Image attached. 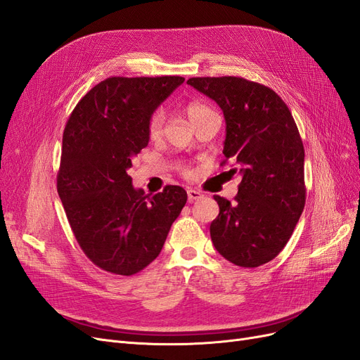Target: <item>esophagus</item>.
Returning <instances> with one entry per match:
<instances>
[{"label":"esophagus","instance_id":"obj_1","mask_svg":"<svg viewBox=\"0 0 360 360\" xmlns=\"http://www.w3.org/2000/svg\"><path fill=\"white\" fill-rule=\"evenodd\" d=\"M200 198H202V193L201 192L195 191V189H188V200L189 201H197Z\"/></svg>","mask_w":360,"mask_h":360}]
</instances>
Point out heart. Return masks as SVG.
I'll return each mask as SVG.
<instances>
[{
    "instance_id": "obj_1",
    "label": "heart",
    "mask_w": 360,
    "mask_h": 360,
    "mask_svg": "<svg viewBox=\"0 0 360 360\" xmlns=\"http://www.w3.org/2000/svg\"><path fill=\"white\" fill-rule=\"evenodd\" d=\"M217 114L212 106L201 103V102H191L186 106V115L189 117L191 123L192 124H197L201 120H204L205 117L209 115H214ZM163 123H165V114H163L162 110H158L153 112V115L150 117V122H148V135L151 138H156L160 135L162 132V127Z\"/></svg>"
}]
</instances>
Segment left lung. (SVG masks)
<instances>
[{"label": "left lung", "instance_id": "left-lung-1", "mask_svg": "<svg viewBox=\"0 0 360 360\" xmlns=\"http://www.w3.org/2000/svg\"><path fill=\"white\" fill-rule=\"evenodd\" d=\"M188 84L221 106L226 123L222 165L233 159L242 174L234 202L214 195L219 214L210 225L212 242L236 266H263L290 240L307 200L296 122L285 102L258 82L207 76Z\"/></svg>", "mask_w": 360, "mask_h": 360}]
</instances>
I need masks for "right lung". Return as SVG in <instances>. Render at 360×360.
I'll use <instances>...</instances> for the list:
<instances>
[{
  "label": "right lung",
  "mask_w": 360,
  "mask_h": 360,
  "mask_svg": "<svg viewBox=\"0 0 360 360\" xmlns=\"http://www.w3.org/2000/svg\"><path fill=\"white\" fill-rule=\"evenodd\" d=\"M181 76H112L75 106L63 134L57 191L84 254L110 274L130 276L163 248L186 204L180 186L135 189L127 169L148 146V122Z\"/></svg>",
  "instance_id": "1"
}]
</instances>
